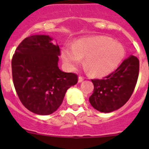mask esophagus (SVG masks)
I'll use <instances>...</instances> for the list:
<instances>
[{"label": "esophagus", "instance_id": "obj_1", "mask_svg": "<svg viewBox=\"0 0 149 149\" xmlns=\"http://www.w3.org/2000/svg\"><path fill=\"white\" fill-rule=\"evenodd\" d=\"M84 80V77H82V76H79L78 77V83H81L83 82Z\"/></svg>", "mask_w": 149, "mask_h": 149}]
</instances>
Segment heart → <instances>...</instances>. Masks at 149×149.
<instances>
[{
	"label": "heart",
	"mask_w": 149,
	"mask_h": 149,
	"mask_svg": "<svg viewBox=\"0 0 149 149\" xmlns=\"http://www.w3.org/2000/svg\"><path fill=\"white\" fill-rule=\"evenodd\" d=\"M125 55V50L121 43L104 36L81 38L72 47L65 46L61 49V58L68 70L75 69L84 58V65L95 77L113 72Z\"/></svg>",
	"instance_id": "b5f03b06"
}]
</instances>
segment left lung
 <instances>
[{
  "instance_id": "obj_1",
  "label": "left lung",
  "mask_w": 149,
  "mask_h": 149,
  "mask_svg": "<svg viewBox=\"0 0 149 149\" xmlns=\"http://www.w3.org/2000/svg\"><path fill=\"white\" fill-rule=\"evenodd\" d=\"M139 69V60L131 55L115 72L101 80H92L94 90L89 98L91 105L102 113H110L122 107L134 93Z\"/></svg>"
}]
</instances>
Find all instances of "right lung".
I'll return each mask as SVG.
<instances>
[{
    "label": "right lung",
    "mask_w": 149,
    "mask_h": 149,
    "mask_svg": "<svg viewBox=\"0 0 149 149\" xmlns=\"http://www.w3.org/2000/svg\"><path fill=\"white\" fill-rule=\"evenodd\" d=\"M48 35H33L19 44L12 59L13 84L27 110L49 115L59 108L67 89L77 83V75L58 67L59 46Z\"/></svg>",
    "instance_id": "add662e5"
}]
</instances>
